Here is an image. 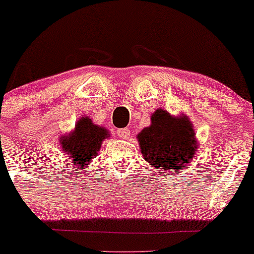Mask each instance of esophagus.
<instances>
[{
  "label": "esophagus",
  "mask_w": 254,
  "mask_h": 254,
  "mask_svg": "<svg viewBox=\"0 0 254 254\" xmlns=\"http://www.w3.org/2000/svg\"><path fill=\"white\" fill-rule=\"evenodd\" d=\"M117 135H118L121 138H123V140H127V138L130 136V130L127 129V127L118 129V130H117Z\"/></svg>",
  "instance_id": "obj_1"
}]
</instances>
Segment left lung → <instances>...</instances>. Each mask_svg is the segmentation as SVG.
I'll return each instance as SVG.
<instances>
[{"label":"left lung","mask_w":254,"mask_h":254,"mask_svg":"<svg viewBox=\"0 0 254 254\" xmlns=\"http://www.w3.org/2000/svg\"><path fill=\"white\" fill-rule=\"evenodd\" d=\"M150 125L137 133L144 160L153 168L176 172L191 160L197 148L193 124L185 114L172 117L158 108L150 117Z\"/></svg>","instance_id":"left-lung-1"}]
</instances>
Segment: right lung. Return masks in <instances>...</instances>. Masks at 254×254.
<instances>
[{"label": "right lung", "mask_w": 254, "mask_h": 254, "mask_svg": "<svg viewBox=\"0 0 254 254\" xmlns=\"http://www.w3.org/2000/svg\"><path fill=\"white\" fill-rule=\"evenodd\" d=\"M110 137V131L105 127L94 124L88 117H82L77 122L74 130L67 136H61L60 144L67 158L66 165L76 170L84 169L101 148L105 138Z\"/></svg>", "instance_id": "add662e5"}]
</instances>
